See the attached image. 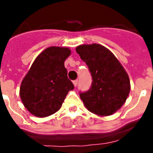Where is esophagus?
Instances as JSON below:
<instances>
[{"label": "esophagus", "instance_id": "1", "mask_svg": "<svg viewBox=\"0 0 153 153\" xmlns=\"http://www.w3.org/2000/svg\"><path fill=\"white\" fill-rule=\"evenodd\" d=\"M73 84H74V86H77V85H78V80H74V81H73Z\"/></svg>", "mask_w": 153, "mask_h": 153}]
</instances>
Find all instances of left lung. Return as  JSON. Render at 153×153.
Returning a JSON list of instances; mask_svg holds the SVG:
<instances>
[{
	"label": "left lung",
	"instance_id": "1",
	"mask_svg": "<svg viewBox=\"0 0 153 153\" xmlns=\"http://www.w3.org/2000/svg\"><path fill=\"white\" fill-rule=\"evenodd\" d=\"M81 59L88 66L92 86L80 98L89 111L100 117L116 113L130 92L127 72L116 56L99 44H82L76 48Z\"/></svg>",
	"mask_w": 153,
	"mask_h": 153
}]
</instances>
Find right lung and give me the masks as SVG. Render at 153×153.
<instances>
[{
    "instance_id": "right-lung-1",
    "label": "right lung",
    "mask_w": 153,
    "mask_h": 153,
    "mask_svg": "<svg viewBox=\"0 0 153 153\" xmlns=\"http://www.w3.org/2000/svg\"><path fill=\"white\" fill-rule=\"evenodd\" d=\"M71 54L66 47H49L32 62L20 87L21 102L30 114L46 117L61 108L68 92L74 89L64 67Z\"/></svg>"
}]
</instances>
